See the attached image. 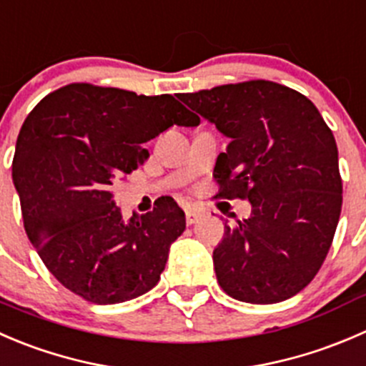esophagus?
Listing matches in <instances>:
<instances>
[{"mask_svg":"<svg viewBox=\"0 0 366 366\" xmlns=\"http://www.w3.org/2000/svg\"><path fill=\"white\" fill-rule=\"evenodd\" d=\"M184 217H187V224H188V226H192V224H195L199 219H201L202 213L197 212V209H194V208H188L187 212H184Z\"/></svg>","mask_w":366,"mask_h":366,"instance_id":"34e87169","label":"esophagus"}]
</instances>
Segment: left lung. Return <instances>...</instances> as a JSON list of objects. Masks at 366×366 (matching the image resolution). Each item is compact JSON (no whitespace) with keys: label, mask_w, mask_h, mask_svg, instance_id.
I'll return each mask as SVG.
<instances>
[{"label":"left lung","mask_w":366,"mask_h":366,"mask_svg":"<svg viewBox=\"0 0 366 366\" xmlns=\"http://www.w3.org/2000/svg\"><path fill=\"white\" fill-rule=\"evenodd\" d=\"M231 140L215 164L219 199H247L213 251L217 281L251 305L287 301L317 276L342 212L332 132L313 103L267 79L178 94Z\"/></svg>","instance_id":"8db88e82"}]
</instances>
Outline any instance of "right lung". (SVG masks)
Here are the masks:
<instances>
[{
    "mask_svg": "<svg viewBox=\"0 0 366 366\" xmlns=\"http://www.w3.org/2000/svg\"><path fill=\"white\" fill-rule=\"evenodd\" d=\"M195 126L171 94L71 83L28 114L16 144L12 178L24 229L49 272L94 305H117L160 281L184 213L162 197L124 222L112 182L149 158L142 144L171 126Z\"/></svg>",
    "mask_w": 366,
    "mask_h": 366,
    "instance_id": "add662e5",
    "label": "right lung"
}]
</instances>
